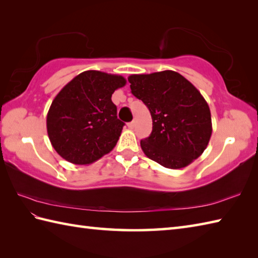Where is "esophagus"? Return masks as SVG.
Listing matches in <instances>:
<instances>
[{
	"mask_svg": "<svg viewBox=\"0 0 258 258\" xmlns=\"http://www.w3.org/2000/svg\"><path fill=\"white\" fill-rule=\"evenodd\" d=\"M135 125H136V122H135V121H131V122L128 123V128H129V129H134Z\"/></svg>",
	"mask_w": 258,
	"mask_h": 258,
	"instance_id": "1",
	"label": "esophagus"
}]
</instances>
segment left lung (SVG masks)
Segmentation results:
<instances>
[{"label": "left lung", "mask_w": 258, "mask_h": 258, "mask_svg": "<svg viewBox=\"0 0 258 258\" xmlns=\"http://www.w3.org/2000/svg\"><path fill=\"white\" fill-rule=\"evenodd\" d=\"M128 81L151 113L152 133L140 141L146 156L168 169L185 168L201 156L212 135L210 107L201 93L173 71L135 74Z\"/></svg>", "instance_id": "8db88e82"}]
</instances>
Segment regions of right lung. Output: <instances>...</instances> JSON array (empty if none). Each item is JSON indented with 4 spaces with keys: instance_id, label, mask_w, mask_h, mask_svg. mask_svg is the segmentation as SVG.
I'll use <instances>...</instances> for the list:
<instances>
[{
    "instance_id": "1",
    "label": "right lung",
    "mask_w": 258,
    "mask_h": 258,
    "mask_svg": "<svg viewBox=\"0 0 258 258\" xmlns=\"http://www.w3.org/2000/svg\"><path fill=\"white\" fill-rule=\"evenodd\" d=\"M125 84L120 75L86 71L56 95L46 128L51 146L62 159L90 164L112 150L124 123L117 118L111 96Z\"/></svg>"
}]
</instances>
